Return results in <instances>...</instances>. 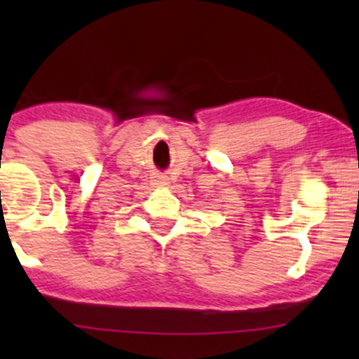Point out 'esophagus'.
<instances>
[{
	"label": "esophagus",
	"mask_w": 359,
	"mask_h": 359,
	"mask_svg": "<svg viewBox=\"0 0 359 359\" xmlns=\"http://www.w3.org/2000/svg\"><path fill=\"white\" fill-rule=\"evenodd\" d=\"M154 184H156V186H168V177L156 175L154 177Z\"/></svg>",
	"instance_id": "34e87169"
}]
</instances>
